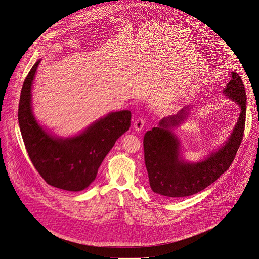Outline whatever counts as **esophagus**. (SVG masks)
<instances>
[{"label": "esophagus", "instance_id": "1", "mask_svg": "<svg viewBox=\"0 0 259 259\" xmlns=\"http://www.w3.org/2000/svg\"><path fill=\"white\" fill-rule=\"evenodd\" d=\"M144 124H145V119L141 116V117H138L137 119L135 120V122H134V129L136 130V131H141L142 129H143V127H144Z\"/></svg>", "mask_w": 259, "mask_h": 259}]
</instances>
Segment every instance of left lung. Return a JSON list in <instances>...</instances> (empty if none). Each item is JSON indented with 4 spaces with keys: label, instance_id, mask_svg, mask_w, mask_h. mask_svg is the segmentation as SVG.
<instances>
[{
    "label": "left lung",
    "instance_id": "left-lung-1",
    "mask_svg": "<svg viewBox=\"0 0 259 259\" xmlns=\"http://www.w3.org/2000/svg\"><path fill=\"white\" fill-rule=\"evenodd\" d=\"M232 80L224 93L240 107L239 120L229 140L207 159L189 163L180 158L179 140L171 131L186 119L189 107L176 115L160 120L159 127L144 136V158L150 185L154 192L167 198L190 196L198 193L228 170L243 138L246 113V95L239 74L232 72Z\"/></svg>",
    "mask_w": 259,
    "mask_h": 259
}]
</instances>
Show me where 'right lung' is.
Masks as SVG:
<instances>
[{
  "label": "right lung",
  "mask_w": 259,
  "mask_h": 259,
  "mask_svg": "<svg viewBox=\"0 0 259 259\" xmlns=\"http://www.w3.org/2000/svg\"><path fill=\"white\" fill-rule=\"evenodd\" d=\"M38 60L23 81L19 124L29 159L49 185L68 191L87 188L116 140L130 128V110L111 112L80 135L61 139L48 134L36 122L31 110V85Z\"/></svg>",
  "instance_id": "right-lung-1"
}]
</instances>
